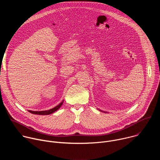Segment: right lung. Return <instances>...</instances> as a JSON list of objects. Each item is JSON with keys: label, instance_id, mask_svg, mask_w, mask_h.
Here are the masks:
<instances>
[{"label": "right lung", "instance_id": "right-lung-1", "mask_svg": "<svg viewBox=\"0 0 160 160\" xmlns=\"http://www.w3.org/2000/svg\"><path fill=\"white\" fill-rule=\"evenodd\" d=\"M63 100L62 101L58 104V106H56V107H54V108H52L51 109L47 110V111H31V110H28V111L32 114H35V115H50V114L53 113L54 112L56 111L62 104L63 103Z\"/></svg>", "mask_w": 160, "mask_h": 160}]
</instances>
